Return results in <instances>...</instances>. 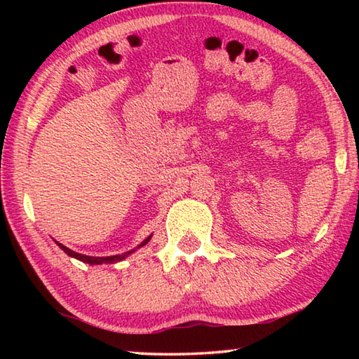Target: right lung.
<instances>
[{
  "instance_id": "obj_1",
  "label": "right lung",
  "mask_w": 359,
  "mask_h": 359,
  "mask_svg": "<svg viewBox=\"0 0 359 359\" xmlns=\"http://www.w3.org/2000/svg\"><path fill=\"white\" fill-rule=\"evenodd\" d=\"M150 239V238H149ZM149 239L145 241V242H142L141 244V247L142 245H145L149 242ZM60 245V248H62V250H65V253H68L69 257H74V258H77V259H81V261H83V263H88V264H101V263H114V261H118V259H123L126 255H130V253H133V252H126V253H123V255H115V257H107V258H95V257H87V255H81V253H76V252H72V250H69L68 247H65V245H62V244H58Z\"/></svg>"
}]
</instances>
